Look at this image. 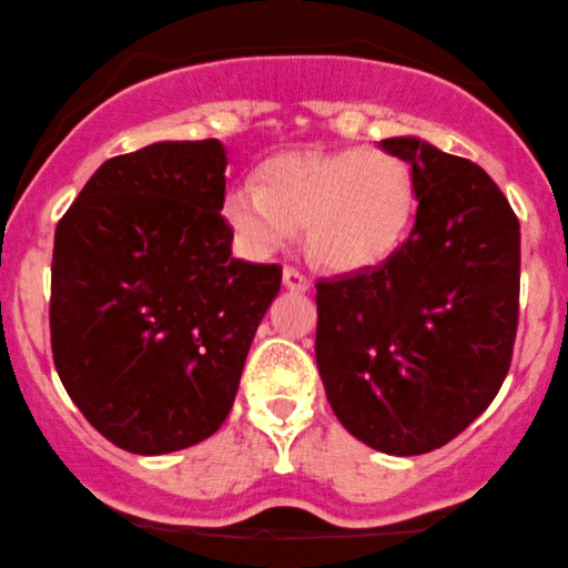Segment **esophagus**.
Segmentation results:
<instances>
[{"instance_id": "esophagus-1", "label": "esophagus", "mask_w": 568, "mask_h": 568, "mask_svg": "<svg viewBox=\"0 0 568 568\" xmlns=\"http://www.w3.org/2000/svg\"><path fill=\"white\" fill-rule=\"evenodd\" d=\"M284 286L290 292H307V290H311V282H307V276L302 274L300 268L286 266L284 268Z\"/></svg>"}]
</instances>
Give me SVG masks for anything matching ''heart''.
<instances>
[{
    "label": "heart",
    "mask_w": 568,
    "mask_h": 568,
    "mask_svg": "<svg viewBox=\"0 0 568 568\" xmlns=\"http://www.w3.org/2000/svg\"><path fill=\"white\" fill-rule=\"evenodd\" d=\"M263 182L232 187L224 205L247 253H274L305 226L307 253L336 274L396 255L417 211L409 164L381 149L282 153L263 166Z\"/></svg>",
    "instance_id": "obj_1"
}]
</instances>
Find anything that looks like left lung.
I'll return each mask as SVG.
<instances>
[{
	"label": "left lung",
	"instance_id": "1",
	"mask_svg": "<svg viewBox=\"0 0 568 568\" xmlns=\"http://www.w3.org/2000/svg\"><path fill=\"white\" fill-rule=\"evenodd\" d=\"M381 149L412 166L415 226L381 266L318 278L315 363L352 436L417 456L480 417L509 373L519 219L473 161L419 138Z\"/></svg>",
	"mask_w": 568,
	"mask_h": 568
}]
</instances>
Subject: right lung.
<instances>
[{"mask_svg": "<svg viewBox=\"0 0 568 568\" xmlns=\"http://www.w3.org/2000/svg\"><path fill=\"white\" fill-rule=\"evenodd\" d=\"M219 140H166L95 169L59 219L51 355L88 423L130 454L180 452L230 415L282 266L232 255Z\"/></svg>", "mask_w": 568, "mask_h": 568, "instance_id": "obj_1", "label": "right lung"}]
</instances>
